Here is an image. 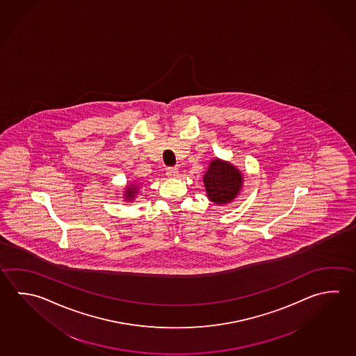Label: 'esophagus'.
<instances>
[{"mask_svg": "<svg viewBox=\"0 0 356 356\" xmlns=\"http://www.w3.org/2000/svg\"><path fill=\"white\" fill-rule=\"evenodd\" d=\"M178 175H179V170H178V168L167 169V175H168L169 178H175V177H178Z\"/></svg>", "mask_w": 356, "mask_h": 356, "instance_id": "esophagus-1", "label": "esophagus"}]
</instances>
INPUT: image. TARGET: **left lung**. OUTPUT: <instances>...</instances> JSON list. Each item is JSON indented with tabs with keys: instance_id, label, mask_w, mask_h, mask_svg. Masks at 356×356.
I'll use <instances>...</instances> for the list:
<instances>
[{
	"instance_id": "1",
	"label": "left lung",
	"mask_w": 356,
	"mask_h": 356,
	"mask_svg": "<svg viewBox=\"0 0 356 356\" xmlns=\"http://www.w3.org/2000/svg\"><path fill=\"white\" fill-rule=\"evenodd\" d=\"M203 183L211 201L216 204H227L239 193L243 175L231 163L216 158L209 163L207 172L203 175Z\"/></svg>"
}]
</instances>
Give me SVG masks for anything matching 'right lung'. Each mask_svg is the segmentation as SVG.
Listing matches in <instances>:
<instances>
[{"label": "right lung", "instance_id": "1", "mask_svg": "<svg viewBox=\"0 0 356 356\" xmlns=\"http://www.w3.org/2000/svg\"><path fill=\"white\" fill-rule=\"evenodd\" d=\"M138 189H139V187L136 184H129L128 187L125 188V192H124L125 193L124 194L125 201H133L136 198V194H138Z\"/></svg>", "mask_w": 356, "mask_h": 356}]
</instances>
